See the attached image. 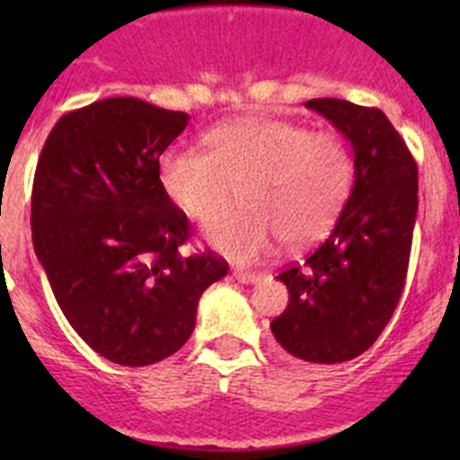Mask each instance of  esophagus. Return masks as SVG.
I'll list each match as a JSON object with an SVG mask.
<instances>
[{
	"label": "esophagus",
	"instance_id": "esophagus-1",
	"mask_svg": "<svg viewBox=\"0 0 460 460\" xmlns=\"http://www.w3.org/2000/svg\"><path fill=\"white\" fill-rule=\"evenodd\" d=\"M234 278L243 285H253V282L260 280V273L256 271H243V269H234Z\"/></svg>",
	"mask_w": 460,
	"mask_h": 460
}]
</instances>
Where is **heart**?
I'll use <instances>...</instances> for the list:
<instances>
[{
    "instance_id": "obj_1",
    "label": "heart",
    "mask_w": 460,
    "mask_h": 460,
    "mask_svg": "<svg viewBox=\"0 0 460 460\" xmlns=\"http://www.w3.org/2000/svg\"><path fill=\"white\" fill-rule=\"evenodd\" d=\"M208 153L166 148L157 180L180 211L208 220L243 193L244 207L204 226L211 247L238 262L267 256L278 240L303 247L336 220L354 182V155L336 131L280 118L235 119L207 136Z\"/></svg>"
}]
</instances>
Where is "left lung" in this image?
<instances>
[{"instance_id": "left-lung-1", "label": "left lung", "mask_w": 460, "mask_h": 460, "mask_svg": "<svg viewBox=\"0 0 460 460\" xmlns=\"http://www.w3.org/2000/svg\"><path fill=\"white\" fill-rule=\"evenodd\" d=\"M305 106L351 144L354 189L327 240L303 264L278 273L289 305L271 332L294 358L336 365L367 351L401 300L419 211V169L383 111L333 97Z\"/></svg>"}]
</instances>
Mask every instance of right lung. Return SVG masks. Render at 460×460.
<instances>
[{
    "mask_svg": "<svg viewBox=\"0 0 460 460\" xmlns=\"http://www.w3.org/2000/svg\"><path fill=\"white\" fill-rule=\"evenodd\" d=\"M189 119L137 97L93 102L55 124L37 162L35 256L71 327L111 363L175 354L204 289L229 271L211 252H178L189 220L157 180V160Z\"/></svg>",
    "mask_w": 460,
    "mask_h": 460,
    "instance_id": "add662e5",
    "label": "right lung"
}]
</instances>
